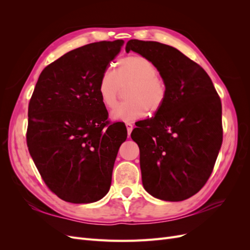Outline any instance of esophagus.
Segmentation results:
<instances>
[{
  "mask_svg": "<svg viewBox=\"0 0 250 250\" xmlns=\"http://www.w3.org/2000/svg\"><path fill=\"white\" fill-rule=\"evenodd\" d=\"M126 128H127L128 135H130V133H131V131H132V129H133V125H132V123L127 122V123H126Z\"/></svg>",
  "mask_w": 250,
  "mask_h": 250,
  "instance_id": "esophagus-1",
  "label": "esophagus"
}]
</instances>
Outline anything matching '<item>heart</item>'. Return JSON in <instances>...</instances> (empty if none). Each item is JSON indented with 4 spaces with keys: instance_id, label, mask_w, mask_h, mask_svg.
I'll use <instances>...</instances> for the list:
<instances>
[{
    "instance_id": "obj_1",
    "label": "heart",
    "mask_w": 250,
    "mask_h": 250,
    "mask_svg": "<svg viewBox=\"0 0 250 250\" xmlns=\"http://www.w3.org/2000/svg\"><path fill=\"white\" fill-rule=\"evenodd\" d=\"M127 86L125 98L112 112L120 121H133L147 113L160 110L167 99V83L158 75L155 64L141 55H130L119 60L116 72L104 71L97 85L103 106L116 107L121 87Z\"/></svg>"
}]
</instances>
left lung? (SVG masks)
<instances>
[{"mask_svg":"<svg viewBox=\"0 0 250 250\" xmlns=\"http://www.w3.org/2000/svg\"><path fill=\"white\" fill-rule=\"evenodd\" d=\"M126 52L151 60L168 94L155 116L137 125L142 181L155 198L183 201L207 184L222 145V105L207 72L177 49L130 40Z\"/></svg>","mask_w":250,"mask_h":250,"instance_id":"8db88e82","label":"left lung"}]
</instances>
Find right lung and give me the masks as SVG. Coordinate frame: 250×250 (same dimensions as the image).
I'll use <instances>...</instances> for the list:
<instances>
[{
    "mask_svg": "<svg viewBox=\"0 0 250 250\" xmlns=\"http://www.w3.org/2000/svg\"><path fill=\"white\" fill-rule=\"evenodd\" d=\"M123 43L103 41L67 52L42 70L30 99L29 153L50 191L66 202H95L109 191L127 129L107 120L97 85Z\"/></svg>",
    "mask_w": 250,
    "mask_h": 250,
    "instance_id": "add662e5",
    "label": "right lung"
}]
</instances>
